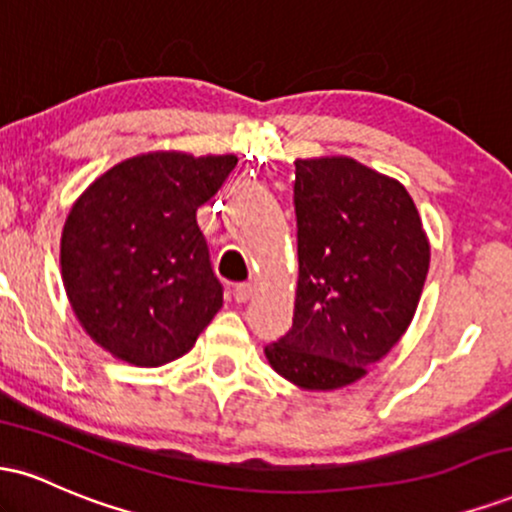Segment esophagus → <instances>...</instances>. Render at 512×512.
<instances>
[{"label": "esophagus", "mask_w": 512, "mask_h": 512, "mask_svg": "<svg viewBox=\"0 0 512 512\" xmlns=\"http://www.w3.org/2000/svg\"><path fill=\"white\" fill-rule=\"evenodd\" d=\"M233 298H236V303H248L252 298V284H236V286H233Z\"/></svg>", "instance_id": "obj_1"}]
</instances>
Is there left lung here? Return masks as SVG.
<instances>
[{
	"label": "left lung",
	"mask_w": 512,
	"mask_h": 512,
	"mask_svg": "<svg viewBox=\"0 0 512 512\" xmlns=\"http://www.w3.org/2000/svg\"><path fill=\"white\" fill-rule=\"evenodd\" d=\"M293 204V327L264 354L303 390H337L363 378L407 332L431 245L402 182L349 156L298 158Z\"/></svg>",
	"instance_id": "1"
}]
</instances>
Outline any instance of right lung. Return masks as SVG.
<instances>
[{"mask_svg": "<svg viewBox=\"0 0 512 512\" xmlns=\"http://www.w3.org/2000/svg\"><path fill=\"white\" fill-rule=\"evenodd\" d=\"M238 158L151 151L117 163L64 221L62 281L88 337L156 368L192 349L223 305L197 226Z\"/></svg>", "mask_w": 512, "mask_h": 512, "instance_id": "add662e5", "label": "right lung"}]
</instances>
